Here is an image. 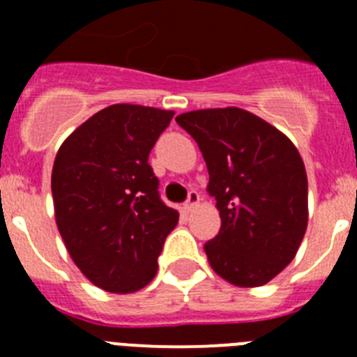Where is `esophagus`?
<instances>
[{"label": "esophagus", "instance_id": "34e87169", "mask_svg": "<svg viewBox=\"0 0 357 357\" xmlns=\"http://www.w3.org/2000/svg\"><path fill=\"white\" fill-rule=\"evenodd\" d=\"M198 202H200V197H198V193H197V191H191V193H189V197H188V200H185V204H184L185 213H191V211H193L195 207L198 206Z\"/></svg>", "mask_w": 357, "mask_h": 357}]
</instances>
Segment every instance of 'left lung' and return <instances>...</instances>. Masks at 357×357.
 I'll list each match as a JSON object with an SVG mask.
<instances>
[{
  "instance_id": "8db88e82",
  "label": "left lung",
  "mask_w": 357,
  "mask_h": 357,
  "mask_svg": "<svg viewBox=\"0 0 357 357\" xmlns=\"http://www.w3.org/2000/svg\"><path fill=\"white\" fill-rule=\"evenodd\" d=\"M198 143L222 229L204 245L211 268L238 288L279 275L307 229V175L301 153L279 128L239 107L176 116Z\"/></svg>"
}]
</instances>
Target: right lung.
<instances>
[{
    "instance_id": "1",
    "label": "right lung",
    "mask_w": 357,
    "mask_h": 357,
    "mask_svg": "<svg viewBox=\"0 0 357 357\" xmlns=\"http://www.w3.org/2000/svg\"><path fill=\"white\" fill-rule=\"evenodd\" d=\"M173 110L116 103L66 137L52 172L55 222L73 263L98 288L139 291L157 273L178 211L148 164Z\"/></svg>"
}]
</instances>
